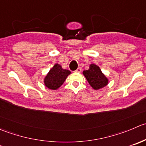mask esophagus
Here are the masks:
<instances>
[{
	"label": "esophagus",
	"instance_id": "34e87169",
	"mask_svg": "<svg viewBox=\"0 0 146 146\" xmlns=\"http://www.w3.org/2000/svg\"><path fill=\"white\" fill-rule=\"evenodd\" d=\"M76 73H80V72H81V68H78L77 70H76Z\"/></svg>",
	"mask_w": 146,
	"mask_h": 146
}]
</instances>
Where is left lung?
<instances>
[{"label": "left lung", "mask_w": 146, "mask_h": 146, "mask_svg": "<svg viewBox=\"0 0 146 146\" xmlns=\"http://www.w3.org/2000/svg\"><path fill=\"white\" fill-rule=\"evenodd\" d=\"M83 75L95 90L102 88L108 84V79L102 73L100 68L95 64L90 65L88 70H84Z\"/></svg>", "instance_id": "1"}]
</instances>
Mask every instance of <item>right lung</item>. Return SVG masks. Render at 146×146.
<instances>
[{"instance_id": "obj_1", "label": "right lung", "mask_w": 146, "mask_h": 146, "mask_svg": "<svg viewBox=\"0 0 146 146\" xmlns=\"http://www.w3.org/2000/svg\"><path fill=\"white\" fill-rule=\"evenodd\" d=\"M69 74H70V70L63 69L60 65L56 64L46 76L44 80L45 86L52 90H56L64 83Z\"/></svg>"}]
</instances>
